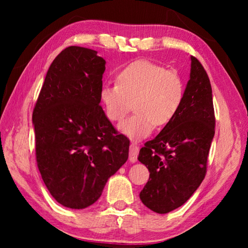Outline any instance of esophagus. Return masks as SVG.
I'll use <instances>...</instances> for the list:
<instances>
[{
  "label": "esophagus",
  "instance_id": "1",
  "mask_svg": "<svg viewBox=\"0 0 248 248\" xmlns=\"http://www.w3.org/2000/svg\"><path fill=\"white\" fill-rule=\"evenodd\" d=\"M139 150H140V148L137 143H133V142H132V143L130 144V152H129L130 162H131V163L137 162L138 154H139Z\"/></svg>",
  "mask_w": 248,
  "mask_h": 248
}]
</instances>
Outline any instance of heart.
<instances>
[{"mask_svg": "<svg viewBox=\"0 0 248 248\" xmlns=\"http://www.w3.org/2000/svg\"><path fill=\"white\" fill-rule=\"evenodd\" d=\"M185 91L178 71L137 60L119 71L117 83L103 86L100 100L111 123H120L133 103L136 112L120 124V130L132 139H142L153 131L155 124L162 127L175 118L184 103Z\"/></svg>", "mask_w": 248, "mask_h": 248, "instance_id": "heart-1", "label": "heart"}]
</instances>
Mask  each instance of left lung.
I'll return each mask as SVG.
<instances>
[{
	"mask_svg": "<svg viewBox=\"0 0 248 248\" xmlns=\"http://www.w3.org/2000/svg\"><path fill=\"white\" fill-rule=\"evenodd\" d=\"M215 127L211 84L202 64L191 56L182 108L154 139L145 142L138 156L150 171L140 192L144 205L163 215L190 198L207 173Z\"/></svg>",
	"mask_w": 248,
	"mask_h": 248,
	"instance_id": "left-lung-1",
	"label": "left lung"
}]
</instances>
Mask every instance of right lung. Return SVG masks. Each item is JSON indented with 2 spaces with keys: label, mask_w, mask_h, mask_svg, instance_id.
Returning <instances> with one entry per match:
<instances>
[{
  "label": "right lung",
  "mask_w": 248,
  "mask_h": 248,
  "mask_svg": "<svg viewBox=\"0 0 248 248\" xmlns=\"http://www.w3.org/2000/svg\"><path fill=\"white\" fill-rule=\"evenodd\" d=\"M105 63L95 50H62L33 107L37 165L50 194L66 208L97 201L129 156V139L99 105Z\"/></svg>",
  "instance_id": "add662e5"
}]
</instances>
